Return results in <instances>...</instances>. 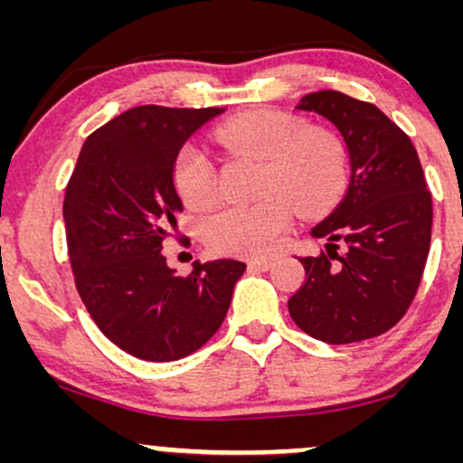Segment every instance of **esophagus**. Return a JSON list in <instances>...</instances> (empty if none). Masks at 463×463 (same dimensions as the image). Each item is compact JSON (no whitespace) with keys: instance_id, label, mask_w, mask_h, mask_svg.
<instances>
[{"instance_id":"esophagus-1","label":"esophagus","mask_w":463,"mask_h":463,"mask_svg":"<svg viewBox=\"0 0 463 463\" xmlns=\"http://www.w3.org/2000/svg\"><path fill=\"white\" fill-rule=\"evenodd\" d=\"M272 268L274 261H269V259H252V261H248L250 272H268V269Z\"/></svg>"}]
</instances>
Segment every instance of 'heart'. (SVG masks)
I'll return each instance as SVG.
<instances>
[{"label":"heart","mask_w":463,"mask_h":463,"mask_svg":"<svg viewBox=\"0 0 463 463\" xmlns=\"http://www.w3.org/2000/svg\"><path fill=\"white\" fill-rule=\"evenodd\" d=\"M217 141L232 154L263 163L254 204L224 206L202 220L200 232L213 252L263 257L302 217H320L337 204L348 183L346 147L337 135L311 128L302 117L257 110L235 117L217 130ZM174 187L189 209H204L217 198V172L211 154L184 143L172 167Z\"/></svg>","instance_id":"obj_1"}]
</instances>
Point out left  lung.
I'll return each instance as SVG.
<instances>
[{"label":"left lung","mask_w":463,"mask_h":463,"mask_svg":"<svg viewBox=\"0 0 463 463\" xmlns=\"http://www.w3.org/2000/svg\"><path fill=\"white\" fill-rule=\"evenodd\" d=\"M296 109L337 128L350 183L333 213L311 228L326 250L300 259L307 279L287 307L320 342H364L390 331L416 296L431 246V194L411 139L374 104L316 91Z\"/></svg>","instance_id":"obj_1"}]
</instances>
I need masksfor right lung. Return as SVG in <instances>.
Wrapping results in <instances>:
<instances>
[{
  "instance_id": "obj_1",
  "label": "right lung",
  "mask_w": 463,
  "mask_h": 463,
  "mask_svg": "<svg viewBox=\"0 0 463 463\" xmlns=\"http://www.w3.org/2000/svg\"><path fill=\"white\" fill-rule=\"evenodd\" d=\"M224 109L135 106L87 137L62 217L78 294L115 346L176 361L224 322L246 263L217 259L176 276L161 254L183 200L172 180L184 141Z\"/></svg>"
}]
</instances>
